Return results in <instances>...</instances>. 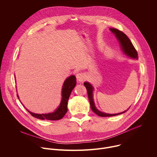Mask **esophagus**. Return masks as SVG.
Here are the masks:
<instances>
[{
  "label": "esophagus",
  "mask_w": 157,
  "mask_h": 157,
  "mask_svg": "<svg viewBox=\"0 0 157 157\" xmlns=\"http://www.w3.org/2000/svg\"><path fill=\"white\" fill-rule=\"evenodd\" d=\"M76 79L79 82H82L85 79V77L83 73H78L76 74Z\"/></svg>",
  "instance_id": "obj_1"
}]
</instances>
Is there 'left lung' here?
I'll return each mask as SVG.
<instances>
[{"mask_svg":"<svg viewBox=\"0 0 157 157\" xmlns=\"http://www.w3.org/2000/svg\"><path fill=\"white\" fill-rule=\"evenodd\" d=\"M110 30L115 35V36L117 38V39L119 41L122 52L130 58H132L133 59H138L137 52L136 50L135 47H133V44L132 43L131 41L128 38V36L124 33H123L122 32H121L116 29H111L110 28ZM84 85L87 89L89 101V102H90V105H91V108L94 113L95 114H96L98 116H99L100 117L115 116H117V115H119V114L125 113V112L127 110H128V109L130 108L129 107L127 110L124 111V112H122V113H118V114H107V113H102V112L99 111L95 106L94 100H93V90H94L93 86L88 82H84Z\"/></svg>","mask_w":157,"mask_h":157,"instance_id":"obj_1","label":"left lung"}]
</instances>
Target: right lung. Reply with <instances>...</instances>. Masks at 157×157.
I'll return each instance as SVG.
<instances>
[{
  "instance_id": "right-lung-1",
  "label": "right lung",
  "mask_w": 157,
  "mask_h": 157,
  "mask_svg": "<svg viewBox=\"0 0 157 157\" xmlns=\"http://www.w3.org/2000/svg\"><path fill=\"white\" fill-rule=\"evenodd\" d=\"M76 84V80L75 76H71L67 78L64 83L62 87V99L61 103L59 107L52 113L48 114H35L29 111L28 109L27 110L29 113L34 117L41 120H50V121H57L62 119L66 113L68 111V107H67V104H68V101L71 91L73 88L75 87ZM18 98L19 99L18 95H17Z\"/></svg>"
}]
</instances>
